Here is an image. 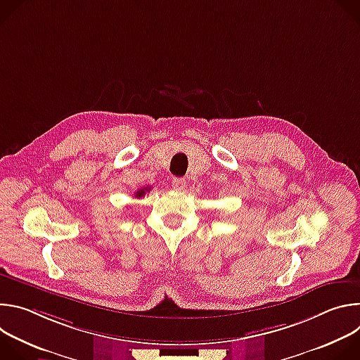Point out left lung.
<instances>
[{
  "label": "left lung",
  "instance_id": "1",
  "mask_svg": "<svg viewBox=\"0 0 360 360\" xmlns=\"http://www.w3.org/2000/svg\"><path fill=\"white\" fill-rule=\"evenodd\" d=\"M148 189H150V188H143V189H139V191H136L135 196H136V198H142V196H145V193H146V191H148Z\"/></svg>",
  "mask_w": 360,
  "mask_h": 360
}]
</instances>
